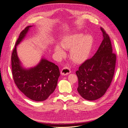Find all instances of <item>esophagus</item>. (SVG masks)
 Masks as SVG:
<instances>
[{
    "mask_svg": "<svg viewBox=\"0 0 128 128\" xmlns=\"http://www.w3.org/2000/svg\"><path fill=\"white\" fill-rule=\"evenodd\" d=\"M70 72L71 70L70 68L67 66H65L62 69V70L61 71V74L62 75H67L69 74V73H70Z\"/></svg>",
    "mask_w": 128,
    "mask_h": 128,
    "instance_id": "esophagus-1",
    "label": "esophagus"
}]
</instances>
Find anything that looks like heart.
I'll return each instance as SVG.
<instances>
[{
    "mask_svg": "<svg viewBox=\"0 0 128 128\" xmlns=\"http://www.w3.org/2000/svg\"><path fill=\"white\" fill-rule=\"evenodd\" d=\"M93 44V38L90 34L82 35L77 33L66 37L61 42V45L55 46V51L59 58L64 56V49H70V56L76 63L82 62L90 54Z\"/></svg>",
    "mask_w": 128,
    "mask_h": 128,
    "instance_id": "obj_1",
    "label": "heart"
}]
</instances>
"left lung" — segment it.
<instances>
[{
    "label": "left lung",
    "mask_w": 128,
    "mask_h": 128,
    "mask_svg": "<svg viewBox=\"0 0 128 128\" xmlns=\"http://www.w3.org/2000/svg\"><path fill=\"white\" fill-rule=\"evenodd\" d=\"M103 40L95 54L80 65L76 74L78 80L77 91L88 100L101 98L110 87L113 80L116 56L113 53L110 38L100 28Z\"/></svg>",
    "instance_id": "8db88e82"
}]
</instances>
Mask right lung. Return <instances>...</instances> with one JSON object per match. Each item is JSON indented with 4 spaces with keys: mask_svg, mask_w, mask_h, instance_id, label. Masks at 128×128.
I'll return each mask as SVG.
<instances>
[{
    "mask_svg": "<svg viewBox=\"0 0 128 128\" xmlns=\"http://www.w3.org/2000/svg\"><path fill=\"white\" fill-rule=\"evenodd\" d=\"M32 26L26 27L20 34L12 54V70L15 84L19 90L29 99L42 102L55 90L60 74L58 66L44 58L34 68L26 69L21 66L17 55L16 46Z\"/></svg>",
    "mask_w": 128,
    "mask_h": 128,
    "instance_id": "right-lung-1",
    "label": "right lung"
}]
</instances>
